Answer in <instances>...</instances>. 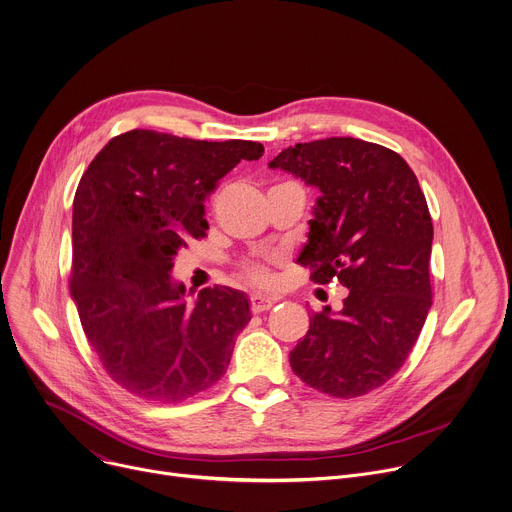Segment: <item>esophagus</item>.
<instances>
[{
    "mask_svg": "<svg viewBox=\"0 0 512 512\" xmlns=\"http://www.w3.org/2000/svg\"><path fill=\"white\" fill-rule=\"evenodd\" d=\"M249 303H251V309H253V313H261V311H267V309H271V307L275 305V299H271V297H265V295H261V293H253V295L249 297Z\"/></svg>",
    "mask_w": 512,
    "mask_h": 512,
    "instance_id": "obj_1",
    "label": "esophagus"
}]
</instances>
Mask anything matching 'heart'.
Returning <instances> with one entry per match:
<instances>
[{
  "label": "heart",
  "mask_w": 512,
  "mask_h": 512,
  "mask_svg": "<svg viewBox=\"0 0 512 512\" xmlns=\"http://www.w3.org/2000/svg\"><path fill=\"white\" fill-rule=\"evenodd\" d=\"M239 275L245 283L249 285H257V287H263V285H271L273 277H271V271H269V259L267 257H249L245 261H241L239 265Z\"/></svg>",
  "instance_id": "heart-1"
}]
</instances>
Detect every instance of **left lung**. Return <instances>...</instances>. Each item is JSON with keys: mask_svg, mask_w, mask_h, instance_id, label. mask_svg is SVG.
<instances>
[{"mask_svg": "<svg viewBox=\"0 0 512 512\" xmlns=\"http://www.w3.org/2000/svg\"><path fill=\"white\" fill-rule=\"evenodd\" d=\"M269 168L319 189L297 263L315 283L348 287L342 311L309 317L291 350V370L333 398L386 384L410 356L432 305V219L408 162L352 136L299 142Z\"/></svg>", "mask_w": 512, "mask_h": 512, "instance_id": "1", "label": "left lung"}]
</instances>
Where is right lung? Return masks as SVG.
<instances>
[{"label":"right lung","instance_id":"add662e5","mask_svg":"<svg viewBox=\"0 0 512 512\" xmlns=\"http://www.w3.org/2000/svg\"><path fill=\"white\" fill-rule=\"evenodd\" d=\"M263 144L207 142L156 130L114 136L80 179L72 213L70 291L90 346L130 394L175 404L217 384L251 309L217 285L185 301L177 253L205 237V201Z\"/></svg>","mask_w":512,"mask_h":512}]
</instances>
